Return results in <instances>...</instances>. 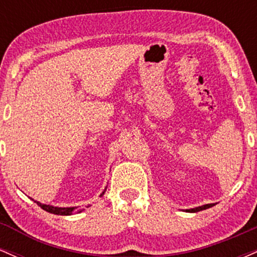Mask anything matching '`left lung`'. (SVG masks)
I'll return each instance as SVG.
<instances>
[{
  "label": "left lung",
  "instance_id": "left-lung-1",
  "mask_svg": "<svg viewBox=\"0 0 257 257\" xmlns=\"http://www.w3.org/2000/svg\"><path fill=\"white\" fill-rule=\"evenodd\" d=\"M211 206H214V204H205V205H202V206H197V208H193V209H187L186 211H188V213H197V211L205 210V209L211 208Z\"/></svg>",
  "mask_w": 257,
  "mask_h": 257
}]
</instances>
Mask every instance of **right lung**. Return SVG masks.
I'll list each match as a JSON object with an SVG mask.
<instances>
[{
  "instance_id": "add662e5",
  "label": "right lung",
  "mask_w": 257,
  "mask_h": 257,
  "mask_svg": "<svg viewBox=\"0 0 257 257\" xmlns=\"http://www.w3.org/2000/svg\"><path fill=\"white\" fill-rule=\"evenodd\" d=\"M104 193L105 192H102V194ZM34 202L37 203V205H40L43 210L48 211V213H51V214H55V215H71L75 213H81L82 211V210H77V208H76V206H70V208H59V206L42 204V203L37 202V200H34Z\"/></svg>"
}]
</instances>
